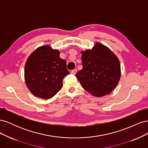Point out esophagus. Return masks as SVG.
Masks as SVG:
<instances>
[{
    "instance_id": "obj_1",
    "label": "esophagus",
    "mask_w": 148,
    "mask_h": 148,
    "mask_svg": "<svg viewBox=\"0 0 148 148\" xmlns=\"http://www.w3.org/2000/svg\"><path fill=\"white\" fill-rule=\"evenodd\" d=\"M77 69H73V70L71 71V73H73V75H75L76 73H77Z\"/></svg>"
}]
</instances>
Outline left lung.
<instances>
[{
  "instance_id": "left-lung-1",
  "label": "left lung",
  "mask_w": 148,
  "mask_h": 148,
  "mask_svg": "<svg viewBox=\"0 0 148 148\" xmlns=\"http://www.w3.org/2000/svg\"><path fill=\"white\" fill-rule=\"evenodd\" d=\"M82 53L83 69L75 75L82 87L96 97L110 93L120 78V65L117 56L98 42L91 50Z\"/></svg>"
}]
</instances>
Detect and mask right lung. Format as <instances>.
Instances as JSON below:
<instances>
[{"label":"right lung","instance_id":"right-lung-1","mask_svg":"<svg viewBox=\"0 0 148 148\" xmlns=\"http://www.w3.org/2000/svg\"><path fill=\"white\" fill-rule=\"evenodd\" d=\"M69 71L60 52L50 46L38 48L26 60L25 79L29 91L36 96L48 99L63 86V79Z\"/></svg>","mask_w":148,"mask_h":148}]
</instances>
